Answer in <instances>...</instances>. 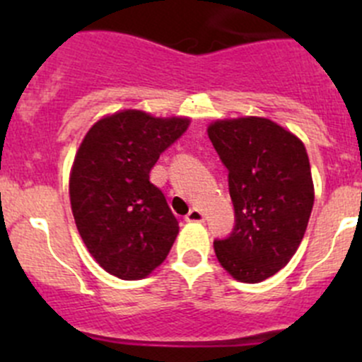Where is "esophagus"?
<instances>
[{"instance_id": "esophagus-1", "label": "esophagus", "mask_w": 362, "mask_h": 362, "mask_svg": "<svg viewBox=\"0 0 362 362\" xmlns=\"http://www.w3.org/2000/svg\"><path fill=\"white\" fill-rule=\"evenodd\" d=\"M203 214L199 210H196V208H192V210L185 215V221L187 222H203Z\"/></svg>"}]
</instances>
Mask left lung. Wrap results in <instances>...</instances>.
<instances>
[{
    "label": "left lung",
    "instance_id": "8db88e82",
    "mask_svg": "<svg viewBox=\"0 0 362 362\" xmlns=\"http://www.w3.org/2000/svg\"><path fill=\"white\" fill-rule=\"evenodd\" d=\"M208 138L228 168L235 226L215 240L222 268L245 284L275 275L298 250L313 208L305 145L261 117L217 120Z\"/></svg>",
    "mask_w": 362,
    "mask_h": 362
}]
</instances>
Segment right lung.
I'll use <instances>...</instances> for the list:
<instances>
[{"instance_id": "1", "label": "right lung", "mask_w": 362, "mask_h": 362, "mask_svg": "<svg viewBox=\"0 0 362 362\" xmlns=\"http://www.w3.org/2000/svg\"><path fill=\"white\" fill-rule=\"evenodd\" d=\"M187 127L189 119L124 110L98 120L83 138L69 202L87 250L110 275L145 279L173 245L178 221L148 175Z\"/></svg>"}]
</instances>
